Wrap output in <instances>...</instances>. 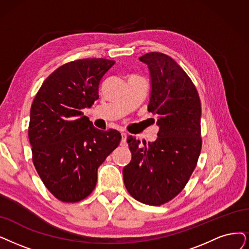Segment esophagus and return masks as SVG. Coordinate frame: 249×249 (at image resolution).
<instances>
[{"label": "esophagus", "mask_w": 249, "mask_h": 249, "mask_svg": "<svg viewBox=\"0 0 249 249\" xmlns=\"http://www.w3.org/2000/svg\"><path fill=\"white\" fill-rule=\"evenodd\" d=\"M126 137L127 135L125 133H122V142H121V145L122 146H126Z\"/></svg>", "instance_id": "esophagus-1"}]
</instances>
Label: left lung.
I'll list each match as a JSON object with an SVG mask.
<instances>
[{
  "instance_id": "1",
  "label": "left lung",
  "mask_w": 249,
  "mask_h": 249,
  "mask_svg": "<svg viewBox=\"0 0 249 249\" xmlns=\"http://www.w3.org/2000/svg\"><path fill=\"white\" fill-rule=\"evenodd\" d=\"M150 71L152 90L148 111L157 116L155 142L140 146L127 138L132 160L124 167V182L136 200L148 205L171 201L185 188L197 165L202 146L201 103L184 69L163 53L141 56Z\"/></svg>"
}]
</instances>
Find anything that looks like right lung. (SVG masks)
<instances>
[{
    "label": "right lung",
    "mask_w": 249,
    "mask_h": 249,
    "mask_svg": "<svg viewBox=\"0 0 249 249\" xmlns=\"http://www.w3.org/2000/svg\"><path fill=\"white\" fill-rule=\"evenodd\" d=\"M114 63L104 58L65 63L45 79L33 101V162L46 188L62 202H78L93 192L98 167L121 143V133L98 130L83 112L99 98V84Z\"/></svg>",
    "instance_id": "1"
}]
</instances>
